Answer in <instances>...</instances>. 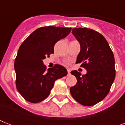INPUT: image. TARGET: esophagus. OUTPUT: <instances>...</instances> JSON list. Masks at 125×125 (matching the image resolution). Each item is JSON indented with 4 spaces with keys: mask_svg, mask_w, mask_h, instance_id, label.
Masks as SVG:
<instances>
[{
    "mask_svg": "<svg viewBox=\"0 0 125 125\" xmlns=\"http://www.w3.org/2000/svg\"><path fill=\"white\" fill-rule=\"evenodd\" d=\"M67 73H68V75H70V74H71V70H70V69H67Z\"/></svg>",
    "mask_w": 125,
    "mask_h": 125,
    "instance_id": "obj_1",
    "label": "esophagus"
}]
</instances>
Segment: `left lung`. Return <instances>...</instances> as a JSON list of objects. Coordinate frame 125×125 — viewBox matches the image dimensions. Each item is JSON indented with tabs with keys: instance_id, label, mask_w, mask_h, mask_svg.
<instances>
[{
	"instance_id": "8db88e82",
	"label": "left lung",
	"mask_w": 125,
	"mask_h": 125,
	"mask_svg": "<svg viewBox=\"0 0 125 125\" xmlns=\"http://www.w3.org/2000/svg\"><path fill=\"white\" fill-rule=\"evenodd\" d=\"M72 34L80 45L76 63H82L87 73L71 72L77 79L76 85L70 88L71 94L80 104L93 106L104 99L114 81V54L104 37L95 30L75 28Z\"/></svg>"
}]
</instances>
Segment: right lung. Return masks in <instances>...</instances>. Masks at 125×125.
Listing matches in <instances>:
<instances>
[{
  "label": "right lung",
  "instance_id": "add662e5",
  "mask_svg": "<svg viewBox=\"0 0 125 125\" xmlns=\"http://www.w3.org/2000/svg\"><path fill=\"white\" fill-rule=\"evenodd\" d=\"M71 28L45 26L36 29L18 50L14 63L16 87L26 101L38 103L45 100L51 93L55 81L67 74L60 65L46 69L43 60L54 53V46L65 38Z\"/></svg>",
  "mask_w": 125,
  "mask_h": 125
}]
</instances>
